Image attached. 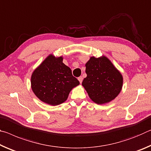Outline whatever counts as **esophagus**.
<instances>
[{
	"label": "esophagus",
	"instance_id": "34e87169",
	"mask_svg": "<svg viewBox=\"0 0 151 151\" xmlns=\"http://www.w3.org/2000/svg\"><path fill=\"white\" fill-rule=\"evenodd\" d=\"M78 80H79V81H80V83L82 82V81H83V78H82V76H80V77H79L78 78Z\"/></svg>",
	"mask_w": 151,
	"mask_h": 151
}]
</instances>
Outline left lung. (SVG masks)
Instances as JSON below:
<instances>
[{
    "mask_svg": "<svg viewBox=\"0 0 151 151\" xmlns=\"http://www.w3.org/2000/svg\"><path fill=\"white\" fill-rule=\"evenodd\" d=\"M86 73L87 77L83 79L82 86L95 103H108L119 94L122 76L107 58H90L86 64Z\"/></svg>",
    "mask_w": 151,
    "mask_h": 151,
    "instance_id": "obj_1",
    "label": "left lung"
}]
</instances>
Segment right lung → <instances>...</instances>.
Here are the masks:
<instances>
[{
    "label": "right lung",
    "mask_w": 151,
    "mask_h": 151,
    "mask_svg": "<svg viewBox=\"0 0 151 151\" xmlns=\"http://www.w3.org/2000/svg\"><path fill=\"white\" fill-rule=\"evenodd\" d=\"M80 84L71 69L63 63V58L50 55L31 76V88L42 102L56 106L68 99L73 88Z\"/></svg>",
    "instance_id": "obj_1"
}]
</instances>
